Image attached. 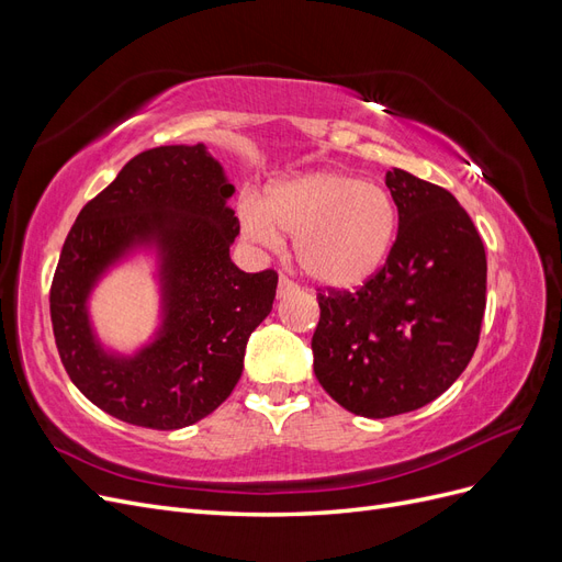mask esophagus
Here are the masks:
<instances>
[{
    "label": "esophagus",
    "mask_w": 562,
    "mask_h": 562,
    "mask_svg": "<svg viewBox=\"0 0 562 562\" xmlns=\"http://www.w3.org/2000/svg\"><path fill=\"white\" fill-rule=\"evenodd\" d=\"M293 291H295V283L288 277H281L279 279V297H285L288 293H293Z\"/></svg>",
    "instance_id": "1"
}]
</instances>
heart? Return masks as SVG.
Here are the masks:
<instances>
[{
  "instance_id": "heart-1",
  "label": "heart",
  "mask_w": 562,
  "mask_h": 562,
  "mask_svg": "<svg viewBox=\"0 0 562 562\" xmlns=\"http://www.w3.org/2000/svg\"><path fill=\"white\" fill-rule=\"evenodd\" d=\"M241 227L252 244L279 248L293 236L300 269L326 288H356L384 265L398 229L394 196L342 171H310L271 184L262 206L246 201Z\"/></svg>"
}]
</instances>
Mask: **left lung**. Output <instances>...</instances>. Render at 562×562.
<instances>
[{
  "label": "left lung",
  "mask_w": 562,
  "mask_h": 562,
  "mask_svg": "<svg viewBox=\"0 0 562 562\" xmlns=\"http://www.w3.org/2000/svg\"><path fill=\"white\" fill-rule=\"evenodd\" d=\"M398 234L359 291L318 293L312 337L321 386L349 413L417 411L462 375L479 347L487 260L469 213L443 187L391 168Z\"/></svg>",
  "instance_id": "1"
}]
</instances>
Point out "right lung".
<instances>
[{"label":"right lung","instance_id":"1","mask_svg":"<svg viewBox=\"0 0 562 562\" xmlns=\"http://www.w3.org/2000/svg\"><path fill=\"white\" fill-rule=\"evenodd\" d=\"M232 194L206 145H166L133 157L77 215L50 283V323L67 375L100 411L135 427L182 429L239 382L248 337L271 312L279 277L232 262L239 236ZM138 247L158 250L162 326L138 355L122 357L97 342L88 297Z\"/></svg>","mask_w":562,"mask_h":562}]
</instances>
